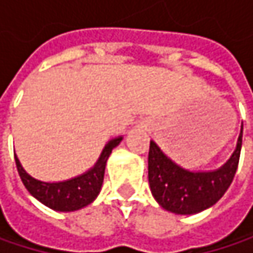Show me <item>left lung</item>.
Returning a JSON list of instances; mask_svg holds the SVG:
<instances>
[{
	"instance_id": "8db88e82",
	"label": "left lung",
	"mask_w": 253,
	"mask_h": 253,
	"mask_svg": "<svg viewBox=\"0 0 253 253\" xmlns=\"http://www.w3.org/2000/svg\"><path fill=\"white\" fill-rule=\"evenodd\" d=\"M240 130L236 149L227 163L214 171H189L171 161L160 146L151 140L148 155V178L154 198L167 211L190 215L201 212L221 199L236 174L240 149Z\"/></svg>"
}]
</instances>
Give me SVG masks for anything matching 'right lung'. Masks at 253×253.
I'll return each mask as SVG.
<instances>
[{
	"mask_svg": "<svg viewBox=\"0 0 253 253\" xmlns=\"http://www.w3.org/2000/svg\"><path fill=\"white\" fill-rule=\"evenodd\" d=\"M122 139L123 137L120 136V137L110 140L105 145L99 160L89 171L83 173L82 176L66 180V181L46 183V181L33 178L26 173L19 158L14 154L16 167H17L19 176L22 178L25 187L39 202H42L43 205H46L48 208H51L54 211H61V212L76 211V210L89 205L90 202H93L95 198L98 196L102 181H104L107 160H108L111 151L122 142Z\"/></svg>",
	"mask_w": 253,
	"mask_h": 253,
	"instance_id": "obj_1",
	"label": "right lung"
}]
</instances>
